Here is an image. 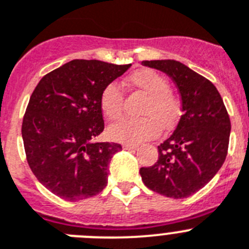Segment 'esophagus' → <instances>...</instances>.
Returning <instances> with one entry per match:
<instances>
[{"label": "esophagus", "instance_id": "esophagus-1", "mask_svg": "<svg viewBox=\"0 0 249 249\" xmlns=\"http://www.w3.org/2000/svg\"><path fill=\"white\" fill-rule=\"evenodd\" d=\"M123 149H125V150H131V151H134V150L138 149V145H134V144H123Z\"/></svg>", "mask_w": 249, "mask_h": 249}]
</instances>
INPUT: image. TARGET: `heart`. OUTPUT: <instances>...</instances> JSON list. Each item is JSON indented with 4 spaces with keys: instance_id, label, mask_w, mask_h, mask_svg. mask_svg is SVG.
Here are the masks:
<instances>
[{
    "instance_id": "1",
    "label": "heart",
    "mask_w": 249,
    "mask_h": 249,
    "mask_svg": "<svg viewBox=\"0 0 249 249\" xmlns=\"http://www.w3.org/2000/svg\"><path fill=\"white\" fill-rule=\"evenodd\" d=\"M127 83L135 90L147 97L141 107L140 119H127L109 127L113 140L138 144L151 140L162 129H171L180 115V102L170 91V84L163 75L152 69H139L127 77ZM100 108L111 122L122 119L124 113V94L118 84L110 83L100 94Z\"/></svg>"
}]
</instances>
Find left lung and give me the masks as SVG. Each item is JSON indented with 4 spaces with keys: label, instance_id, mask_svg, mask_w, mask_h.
Instances as JSON below:
<instances>
[{
    "label": "left lung",
    "instance_id": "obj_1",
    "mask_svg": "<svg viewBox=\"0 0 249 249\" xmlns=\"http://www.w3.org/2000/svg\"><path fill=\"white\" fill-rule=\"evenodd\" d=\"M166 73L181 97V114L174 133L158 146L159 159L141 167V180L154 192L185 198L207 185L223 165L230 142L231 120L216 87L174 59L142 60Z\"/></svg>",
    "mask_w": 249,
    "mask_h": 249
}]
</instances>
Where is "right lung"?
<instances>
[{
  "instance_id": "obj_1",
  "label": "right lung",
  "mask_w": 249,
  "mask_h": 249,
  "mask_svg": "<svg viewBox=\"0 0 249 249\" xmlns=\"http://www.w3.org/2000/svg\"><path fill=\"white\" fill-rule=\"evenodd\" d=\"M131 64L74 59L44 75L22 123L27 162L42 185L67 201L102 192L115 142H95L104 130L100 94Z\"/></svg>"
}]
</instances>
